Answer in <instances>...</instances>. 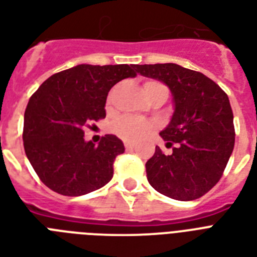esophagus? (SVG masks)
<instances>
[{"label":"esophagus","instance_id":"1","mask_svg":"<svg viewBox=\"0 0 257 257\" xmlns=\"http://www.w3.org/2000/svg\"><path fill=\"white\" fill-rule=\"evenodd\" d=\"M125 148L126 149H133L135 148V144H132V143H128V141H126V143H125Z\"/></svg>","mask_w":257,"mask_h":257}]
</instances>
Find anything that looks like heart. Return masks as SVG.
<instances>
[{
	"label": "heart",
	"instance_id": "1",
	"mask_svg": "<svg viewBox=\"0 0 257 257\" xmlns=\"http://www.w3.org/2000/svg\"><path fill=\"white\" fill-rule=\"evenodd\" d=\"M153 85H160V84L156 81H147L144 84V89L151 88ZM109 100H110V96H109ZM153 128H155V125L149 121L125 116L114 121L110 126V131L122 140L137 141L147 136Z\"/></svg>",
	"mask_w": 257,
	"mask_h": 257
}]
</instances>
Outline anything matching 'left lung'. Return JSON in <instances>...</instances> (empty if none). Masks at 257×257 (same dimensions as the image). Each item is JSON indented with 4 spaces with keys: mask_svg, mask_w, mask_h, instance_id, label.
I'll return each instance as SVG.
<instances>
[{
    "mask_svg": "<svg viewBox=\"0 0 257 257\" xmlns=\"http://www.w3.org/2000/svg\"><path fill=\"white\" fill-rule=\"evenodd\" d=\"M136 72L164 82L175 105L160 136L176 147L168 156L156 147L145 164L149 184L171 199H199L217 184L233 151L229 98L211 78L177 64L136 65Z\"/></svg>",
    "mask_w": 257,
    "mask_h": 257,
    "instance_id": "1",
    "label": "left lung"
}]
</instances>
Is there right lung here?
Masks as SVG:
<instances>
[{
	"mask_svg": "<svg viewBox=\"0 0 257 257\" xmlns=\"http://www.w3.org/2000/svg\"><path fill=\"white\" fill-rule=\"evenodd\" d=\"M136 76V65L81 64L50 76L30 97L24 148L46 187L64 196H82L112 180L114 159L125 151L122 141L105 135L94 145L85 141L84 128L106 116L112 86Z\"/></svg>",
	"mask_w": 257,
	"mask_h": 257,
	"instance_id": "right-lung-1",
	"label": "right lung"
}]
</instances>
